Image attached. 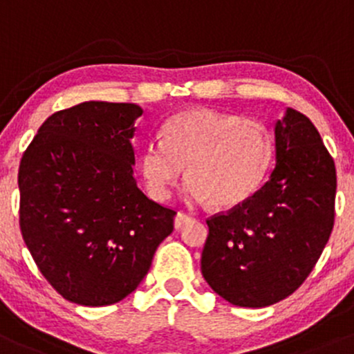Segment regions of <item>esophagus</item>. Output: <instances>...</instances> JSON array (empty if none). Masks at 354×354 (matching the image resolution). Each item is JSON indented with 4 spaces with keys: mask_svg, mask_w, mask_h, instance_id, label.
Wrapping results in <instances>:
<instances>
[{
    "mask_svg": "<svg viewBox=\"0 0 354 354\" xmlns=\"http://www.w3.org/2000/svg\"><path fill=\"white\" fill-rule=\"evenodd\" d=\"M190 221V216L189 214H184V212H178L176 216V221H174V225H176V229L182 227V225L185 224V222Z\"/></svg>",
    "mask_w": 354,
    "mask_h": 354,
    "instance_id": "1",
    "label": "esophagus"
}]
</instances>
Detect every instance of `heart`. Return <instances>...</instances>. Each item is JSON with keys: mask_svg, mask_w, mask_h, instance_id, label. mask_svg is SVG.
<instances>
[{"mask_svg": "<svg viewBox=\"0 0 354 354\" xmlns=\"http://www.w3.org/2000/svg\"><path fill=\"white\" fill-rule=\"evenodd\" d=\"M162 133L164 142L145 144L138 158L147 192L156 201L169 198L185 165L190 201L234 209L256 194L272 162L271 133L239 115L187 110L174 115Z\"/></svg>", "mask_w": 354, "mask_h": 354, "instance_id": "1", "label": "heart"}]
</instances>
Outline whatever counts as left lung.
I'll return each instance as SVG.
<instances>
[{
  "label": "left lung",
  "mask_w": 354,
  "mask_h": 354,
  "mask_svg": "<svg viewBox=\"0 0 354 354\" xmlns=\"http://www.w3.org/2000/svg\"><path fill=\"white\" fill-rule=\"evenodd\" d=\"M274 137L276 167L269 180L244 204L207 219L202 276L241 308H266L291 296L335 225V160L316 127L288 109Z\"/></svg>",
  "instance_id": "left-lung-1"
}]
</instances>
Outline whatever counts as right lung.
<instances>
[{
	"label": "right lung",
	"mask_w": 354,
	"mask_h": 354,
	"mask_svg": "<svg viewBox=\"0 0 354 354\" xmlns=\"http://www.w3.org/2000/svg\"><path fill=\"white\" fill-rule=\"evenodd\" d=\"M135 103L83 102L45 120L18 172L19 227L45 279L66 301L118 303L137 289L176 210L137 187Z\"/></svg>",
	"instance_id": "1"
}]
</instances>
